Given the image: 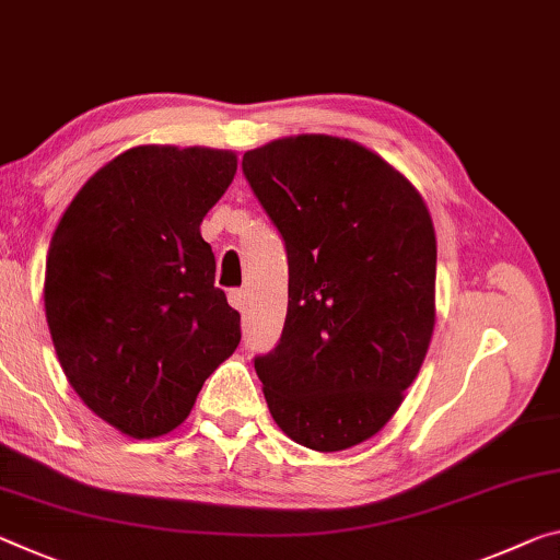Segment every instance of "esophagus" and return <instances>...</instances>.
<instances>
[{
	"mask_svg": "<svg viewBox=\"0 0 560 560\" xmlns=\"http://www.w3.org/2000/svg\"><path fill=\"white\" fill-rule=\"evenodd\" d=\"M229 304H232L236 312H244L246 308V294L242 289H232L229 291Z\"/></svg>",
	"mask_w": 560,
	"mask_h": 560,
	"instance_id": "esophagus-1",
	"label": "esophagus"
}]
</instances>
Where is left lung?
Here are the masks:
<instances>
[{"instance_id": "8db88e82", "label": "left lung", "mask_w": 560, "mask_h": 560, "mask_svg": "<svg viewBox=\"0 0 560 560\" xmlns=\"http://www.w3.org/2000/svg\"><path fill=\"white\" fill-rule=\"evenodd\" d=\"M287 242L281 341L254 369L279 429L331 454L384 429L436 326V232L419 189L359 141L273 139L244 154Z\"/></svg>"}]
</instances>
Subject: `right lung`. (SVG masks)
<instances>
[{
  "mask_svg": "<svg viewBox=\"0 0 560 560\" xmlns=\"http://www.w3.org/2000/svg\"><path fill=\"white\" fill-rule=\"evenodd\" d=\"M236 164L229 149H127L89 176L51 234V343L77 396L124 436L184 423L242 339L199 229Z\"/></svg>",
  "mask_w": 560,
  "mask_h": 560,
  "instance_id": "obj_1",
  "label": "right lung"
}]
</instances>
